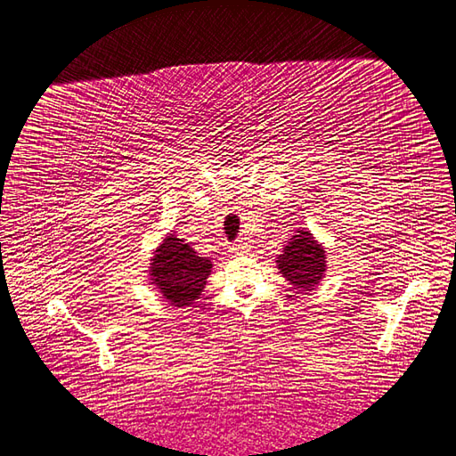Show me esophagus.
<instances>
[{"mask_svg":"<svg viewBox=\"0 0 456 456\" xmlns=\"http://www.w3.org/2000/svg\"><path fill=\"white\" fill-rule=\"evenodd\" d=\"M249 249V246L240 239V240H234L231 246H229V252H232V254H237V256H240V254H246Z\"/></svg>","mask_w":456,"mask_h":456,"instance_id":"obj_1","label":"esophagus"}]
</instances>
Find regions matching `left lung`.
<instances>
[{
    "instance_id": "1",
    "label": "left lung",
    "mask_w": 456,
    "mask_h": 456,
    "mask_svg": "<svg viewBox=\"0 0 456 456\" xmlns=\"http://www.w3.org/2000/svg\"><path fill=\"white\" fill-rule=\"evenodd\" d=\"M276 267L291 286L311 291L324 278L326 249L314 240L311 231H297L276 257Z\"/></svg>"
}]
</instances>
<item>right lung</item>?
Returning <instances> with one entry per match:
<instances>
[{
    "mask_svg": "<svg viewBox=\"0 0 456 456\" xmlns=\"http://www.w3.org/2000/svg\"><path fill=\"white\" fill-rule=\"evenodd\" d=\"M150 281L172 306H189L207 286L212 261L200 257L174 232L160 242L150 263Z\"/></svg>",
    "mask_w": 456,
    "mask_h": 456,
    "instance_id": "add662e5",
    "label": "right lung"
}]
</instances>
